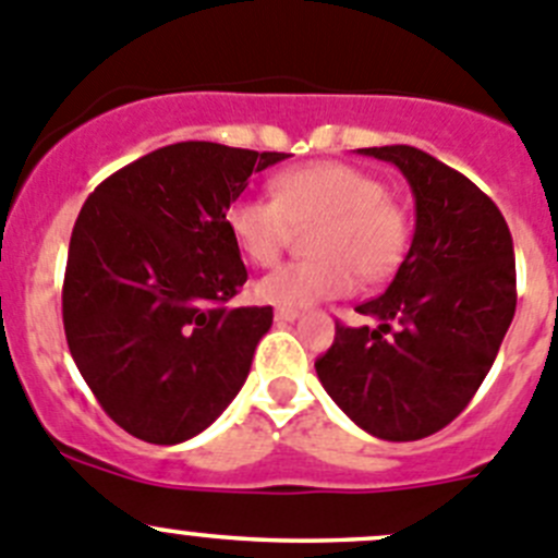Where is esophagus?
I'll return each instance as SVG.
<instances>
[{
	"label": "esophagus",
	"instance_id": "obj_1",
	"mask_svg": "<svg viewBox=\"0 0 558 558\" xmlns=\"http://www.w3.org/2000/svg\"><path fill=\"white\" fill-rule=\"evenodd\" d=\"M298 316H300L298 308H283V305L275 308V319H278V323H294Z\"/></svg>",
	"mask_w": 558,
	"mask_h": 558
}]
</instances>
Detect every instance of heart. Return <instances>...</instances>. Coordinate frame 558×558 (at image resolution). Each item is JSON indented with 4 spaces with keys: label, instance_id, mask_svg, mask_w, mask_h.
<instances>
[{
    "label": "heart",
    "instance_id": "heart-1",
    "mask_svg": "<svg viewBox=\"0 0 558 558\" xmlns=\"http://www.w3.org/2000/svg\"><path fill=\"white\" fill-rule=\"evenodd\" d=\"M298 228L311 230L316 258L264 275L255 294L264 303L298 308L341 298L355 286L389 278L411 247V214L386 194L384 180L339 160H316L272 180V197H239L228 230L258 267H272Z\"/></svg>",
    "mask_w": 558,
    "mask_h": 558
}]
</instances>
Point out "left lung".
Wrapping results in <instances>:
<instances>
[{"label": "left lung", "instance_id": "8db88e82", "mask_svg": "<svg viewBox=\"0 0 558 558\" xmlns=\"http://www.w3.org/2000/svg\"><path fill=\"white\" fill-rule=\"evenodd\" d=\"M361 153L405 174L414 239L389 289L359 305L378 328L336 323L314 366L366 434L414 441L453 423L484 384L514 319V247L498 205L434 155L405 144Z\"/></svg>", "mask_w": 558, "mask_h": 558}]
</instances>
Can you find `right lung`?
<instances>
[{
  "label": "right lung",
  "instance_id": "obj_1",
  "mask_svg": "<svg viewBox=\"0 0 558 558\" xmlns=\"http://www.w3.org/2000/svg\"><path fill=\"white\" fill-rule=\"evenodd\" d=\"M283 158L169 144L85 199L69 242L63 328L94 398L135 439H192L247 380L272 305H225L247 280L228 208L250 174Z\"/></svg>",
  "mask_w": 558,
  "mask_h": 558
}]
</instances>
